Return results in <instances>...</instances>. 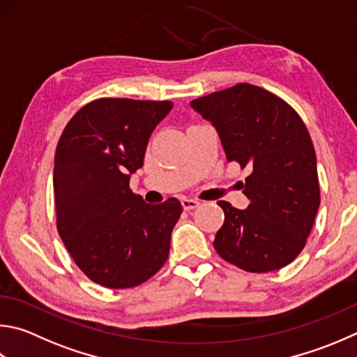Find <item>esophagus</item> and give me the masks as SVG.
<instances>
[{
	"instance_id": "obj_1",
	"label": "esophagus",
	"mask_w": 357,
	"mask_h": 357,
	"mask_svg": "<svg viewBox=\"0 0 357 357\" xmlns=\"http://www.w3.org/2000/svg\"><path fill=\"white\" fill-rule=\"evenodd\" d=\"M181 204H183L185 211H190V209H195V207L199 206V201L192 199V198H183L181 199Z\"/></svg>"
}]
</instances>
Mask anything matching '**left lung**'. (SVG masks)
I'll return each instance as SVG.
<instances>
[{
	"instance_id": "1",
	"label": "left lung",
	"mask_w": 357,
	"mask_h": 357,
	"mask_svg": "<svg viewBox=\"0 0 357 357\" xmlns=\"http://www.w3.org/2000/svg\"><path fill=\"white\" fill-rule=\"evenodd\" d=\"M212 123L228 162L250 172L242 189L250 204L218 201L225 223L213 248L245 271L265 273L295 261L320 206L315 150L294 109L280 96L237 84L190 101Z\"/></svg>"
}]
</instances>
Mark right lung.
Wrapping results in <instances>:
<instances>
[{
    "instance_id": "add662e5",
    "label": "right lung",
    "mask_w": 357,
    "mask_h": 357,
    "mask_svg": "<svg viewBox=\"0 0 357 357\" xmlns=\"http://www.w3.org/2000/svg\"><path fill=\"white\" fill-rule=\"evenodd\" d=\"M172 101L100 98L77 111L54 156L57 231L89 280L128 289L158 273L183 206L146 204L129 189L144 167L148 140Z\"/></svg>"
}]
</instances>
